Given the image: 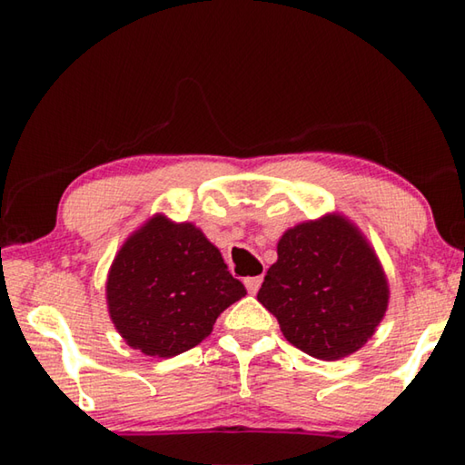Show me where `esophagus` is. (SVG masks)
<instances>
[{"instance_id": "esophagus-1", "label": "esophagus", "mask_w": 465, "mask_h": 465, "mask_svg": "<svg viewBox=\"0 0 465 465\" xmlns=\"http://www.w3.org/2000/svg\"><path fill=\"white\" fill-rule=\"evenodd\" d=\"M243 285H246V289H248V293H252L254 295L258 289H261V285H262V277H248L246 281H243Z\"/></svg>"}]
</instances>
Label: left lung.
Masks as SVG:
<instances>
[{
    "label": "left lung",
    "instance_id": "obj_1",
    "mask_svg": "<svg viewBox=\"0 0 465 465\" xmlns=\"http://www.w3.org/2000/svg\"><path fill=\"white\" fill-rule=\"evenodd\" d=\"M258 302L299 351L322 361L357 352L385 316L390 285L363 232L341 213L281 235Z\"/></svg>",
    "mask_w": 465,
    "mask_h": 465
}]
</instances>
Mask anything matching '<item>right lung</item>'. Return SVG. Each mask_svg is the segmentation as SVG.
<instances>
[{
	"mask_svg": "<svg viewBox=\"0 0 465 465\" xmlns=\"http://www.w3.org/2000/svg\"><path fill=\"white\" fill-rule=\"evenodd\" d=\"M246 287L194 223L155 213L110 264L106 303L124 342L149 357H176L213 330Z\"/></svg>",
	"mask_w": 465,
	"mask_h": 465,
	"instance_id": "1",
	"label": "right lung"
}]
</instances>
